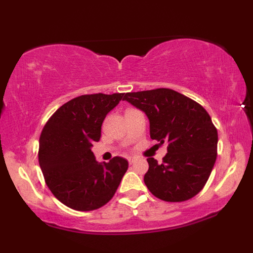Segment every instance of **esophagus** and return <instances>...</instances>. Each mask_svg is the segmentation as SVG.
Wrapping results in <instances>:
<instances>
[{"label":"esophagus","instance_id":"esophagus-1","mask_svg":"<svg viewBox=\"0 0 253 253\" xmlns=\"http://www.w3.org/2000/svg\"><path fill=\"white\" fill-rule=\"evenodd\" d=\"M136 160H137V158H134V157H129V158H127V161H129L130 165H132Z\"/></svg>","mask_w":253,"mask_h":253}]
</instances>
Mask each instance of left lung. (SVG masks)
Masks as SVG:
<instances>
[{
	"label": "left lung",
	"mask_w": 253,
	"mask_h": 253,
	"mask_svg": "<svg viewBox=\"0 0 253 253\" xmlns=\"http://www.w3.org/2000/svg\"><path fill=\"white\" fill-rule=\"evenodd\" d=\"M123 100L146 114L152 139L168 145L162 164L147 159L144 182L152 195L177 203L202 191L217 148L216 127L205 108L170 88L126 93Z\"/></svg>",
	"instance_id": "obj_1"
}]
</instances>
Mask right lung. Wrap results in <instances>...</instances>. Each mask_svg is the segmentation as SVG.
<instances>
[{
  "mask_svg": "<svg viewBox=\"0 0 253 253\" xmlns=\"http://www.w3.org/2000/svg\"><path fill=\"white\" fill-rule=\"evenodd\" d=\"M124 93L85 94L55 112L41 131L39 165L51 193L76 211H93L115 195L129 164L121 157L99 164L91 147L101 137L103 120Z\"/></svg>",
  "mask_w": 253,
  "mask_h": 253,
  "instance_id": "obj_1",
  "label": "right lung"
}]
</instances>
